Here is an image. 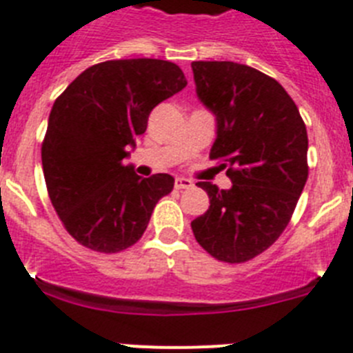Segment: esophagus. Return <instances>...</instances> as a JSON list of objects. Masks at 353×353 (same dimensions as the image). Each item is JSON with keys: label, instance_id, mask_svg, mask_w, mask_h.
I'll list each match as a JSON object with an SVG mask.
<instances>
[{"label": "esophagus", "instance_id": "34e87169", "mask_svg": "<svg viewBox=\"0 0 353 353\" xmlns=\"http://www.w3.org/2000/svg\"><path fill=\"white\" fill-rule=\"evenodd\" d=\"M174 188L176 189H189L193 188V182L185 176H179V179H174Z\"/></svg>", "mask_w": 353, "mask_h": 353}]
</instances>
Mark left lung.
Segmentation results:
<instances>
[{
  "label": "left lung",
  "instance_id": "8db88e82",
  "mask_svg": "<svg viewBox=\"0 0 353 353\" xmlns=\"http://www.w3.org/2000/svg\"><path fill=\"white\" fill-rule=\"evenodd\" d=\"M200 103L216 121L212 160L232 185L200 182L209 209L194 218L196 241L216 260L243 263L269 249L290 222L308 179L307 128L285 88L232 61L191 63Z\"/></svg>",
  "mask_w": 353,
  "mask_h": 353
}]
</instances>
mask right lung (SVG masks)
I'll return each mask as SVG.
<instances>
[{
    "mask_svg": "<svg viewBox=\"0 0 353 353\" xmlns=\"http://www.w3.org/2000/svg\"><path fill=\"white\" fill-rule=\"evenodd\" d=\"M185 84L170 61L119 59L90 66L57 97L41 148L43 173L55 212L81 245L112 254L141 240L174 179H142L122 160L151 110Z\"/></svg>",
    "mask_w": 353,
    "mask_h": 353,
    "instance_id": "1",
    "label": "right lung"
}]
</instances>
